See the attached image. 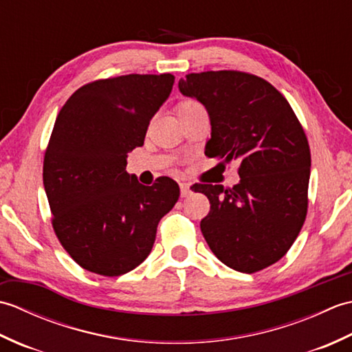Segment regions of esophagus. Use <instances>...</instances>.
I'll return each instance as SVG.
<instances>
[{
  "mask_svg": "<svg viewBox=\"0 0 352 352\" xmlns=\"http://www.w3.org/2000/svg\"><path fill=\"white\" fill-rule=\"evenodd\" d=\"M190 193V184L189 183H180V195L182 198L189 197Z\"/></svg>",
  "mask_w": 352,
  "mask_h": 352,
  "instance_id": "34e87169",
  "label": "esophagus"
}]
</instances>
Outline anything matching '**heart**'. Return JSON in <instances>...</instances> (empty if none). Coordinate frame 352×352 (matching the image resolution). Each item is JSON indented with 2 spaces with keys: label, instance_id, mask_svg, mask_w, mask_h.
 Wrapping results in <instances>:
<instances>
[{
  "label": "heart",
  "instance_id": "1",
  "mask_svg": "<svg viewBox=\"0 0 352 352\" xmlns=\"http://www.w3.org/2000/svg\"><path fill=\"white\" fill-rule=\"evenodd\" d=\"M198 110H204L203 104L193 98H184L182 101H178V104L175 106V111H177L178 118L193 113V111H198Z\"/></svg>",
  "mask_w": 352,
  "mask_h": 352
}]
</instances>
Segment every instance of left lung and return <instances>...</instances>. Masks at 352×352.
<instances>
[{
	"mask_svg": "<svg viewBox=\"0 0 352 352\" xmlns=\"http://www.w3.org/2000/svg\"><path fill=\"white\" fill-rule=\"evenodd\" d=\"M180 92L208 111L206 155L239 162L241 182L195 184L210 201L201 231L223 265L252 274L276 263L307 216L310 146L287 100L266 80L241 71L188 74Z\"/></svg>",
	"mask_w": 352,
	"mask_h": 352,
	"instance_id": "obj_1",
	"label": "left lung"
}]
</instances>
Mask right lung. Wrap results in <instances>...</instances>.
<instances>
[{
  "instance_id": "right-lung-1",
  "label": "right lung",
  "mask_w": 352,
  "mask_h": 352,
  "mask_svg": "<svg viewBox=\"0 0 352 352\" xmlns=\"http://www.w3.org/2000/svg\"><path fill=\"white\" fill-rule=\"evenodd\" d=\"M172 74L95 80L58 111L43 157L51 223L65 251L86 271L119 276L151 252L160 219L180 189L169 177L144 186L125 170L166 101Z\"/></svg>"
}]
</instances>
